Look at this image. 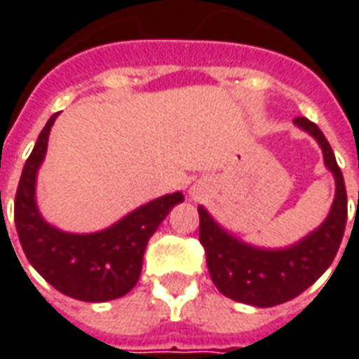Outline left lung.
<instances>
[{
	"label": "left lung",
	"instance_id": "left-lung-1",
	"mask_svg": "<svg viewBox=\"0 0 359 359\" xmlns=\"http://www.w3.org/2000/svg\"><path fill=\"white\" fill-rule=\"evenodd\" d=\"M294 123L318 140L324 151L325 165L336 177V200L320 228L287 250H257L231 238L203 208H198L200 243L205 252L212 282L224 296L257 308H271L290 302L308 290L332 266L348 219L344 175L325 135L310 119L296 118Z\"/></svg>",
	"mask_w": 359,
	"mask_h": 359
}]
</instances>
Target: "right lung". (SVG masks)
<instances>
[{
	"instance_id": "add662e5",
	"label": "right lung",
	"mask_w": 359,
	"mask_h": 359,
	"mask_svg": "<svg viewBox=\"0 0 359 359\" xmlns=\"http://www.w3.org/2000/svg\"><path fill=\"white\" fill-rule=\"evenodd\" d=\"M53 114L27 158L15 191V229L21 248L37 273L57 292L81 302H107L126 296L140 280L149 238L184 196L170 194L126 215L116 226L76 236L51 228L35 205V175L48 149Z\"/></svg>"
}]
</instances>
